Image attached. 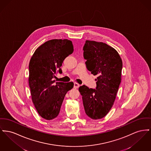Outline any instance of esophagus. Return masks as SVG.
<instances>
[{
	"mask_svg": "<svg viewBox=\"0 0 151 151\" xmlns=\"http://www.w3.org/2000/svg\"><path fill=\"white\" fill-rule=\"evenodd\" d=\"M79 86H79V84H78V83H74V86H73L74 88H78L79 87Z\"/></svg>",
	"mask_w": 151,
	"mask_h": 151,
	"instance_id": "34e87169",
	"label": "esophagus"
}]
</instances>
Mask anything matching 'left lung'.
<instances>
[{
  "label": "left lung",
  "mask_w": 151,
  "mask_h": 151,
  "mask_svg": "<svg viewBox=\"0 0 151 151\" xmlns=\"http://www.w3.org/2000/svg\"><path fill=\"white\" fill-rule=\"evenodd\" d=\"M83 50L87 70L98 77L96 88L83 85L79 91L86 115L97 120L106 116L114 104L121 83L123 63L116 50L102 42L86 40Z\"/></svg>",
  "instance_id": "left-lung-1"
}]
</instances>
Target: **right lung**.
<instances>
[{
  "label": "right lung",
  "mask_w": 151,
  "mask_h": 151,
  "mask_svg": "<svg viewBox=\"0 0 151 151\" xmlns=\"http://www.w3.org/2000/svg\"><path fill=\"white\" fill-rule=\"evenodd\" d=\"M73 52L72 42L67 39H53L36 50L29 64V86L32 102L40 116L50 120L60 111L67 92L73 83L55 82V74L62 73L64 60Z\"/></svg>",
  "instance_id": "1"
}]
</instances>
